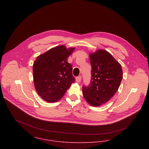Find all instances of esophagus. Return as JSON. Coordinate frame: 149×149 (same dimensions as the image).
Segmentation results:
<instances>
[{
  "label": "esophagus",
  "mask_w": 149,
  "mask_h": 149,
  "mask_svg": "<svg viewBox=\"0 0 149 149\" xmlns=\"http://www.w3.org/2000/svg\"><path fill=\"white\" fill-rule=\"evenodd\" d=\"M81 76H79L76 77V81L77 83H80L81 81Z\"/></svg>",
  "instance_id": "34e87169"
}]
</instances>
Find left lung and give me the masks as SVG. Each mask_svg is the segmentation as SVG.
Listing matches in <instances>:
<instances>
[{
  "label": "left lung",
  "mask_w": 149,
  "mask_h": 149,
  "mask_svg": "<svg viewBox=\"0 0 149 149\" xmlns=\"http://www.w3.org/2000/svg\"><path fill=\"white\" fill-rule=\"evenodd\" d=\"M91 82L83 87L85 100L92 106H100L116 93L123 78L121 65L106 50L99 49L89 54Z\"/></svg>",
  "instance_id": "8db88e82"
}]
</instances>
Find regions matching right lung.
<instances>
[{"label": "right lung", "instance_id": "right-lung-1", "mask_svg": "<svg viewBox=\"0 0 149 149\" xmlns=\"http://www.w3.org/2000/svg\"><path fill=\"white\" fill-rule=\"evenodd\" d=\"M74 50V47L59 45L37 57L33 66L34 84L37 93L45 101H58L75 82L72 65L67 61Z\"/></svg>", "mask_w": 149, "mask_h": 149}]
</instances>
